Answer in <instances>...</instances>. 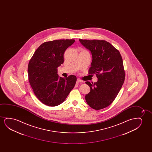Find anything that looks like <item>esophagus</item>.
Here are the masks:
<instances>
[{"instance_id":"obj_1","label":"esophagus","mask_w":152,"mask_h":152,"mask_svg":"<svg viewBox=\"0 0 152 152\" xmlns=\"http://www.w3.org/2000/svg\"><path fill=\"white\" fill-rule=\"evenodd\" d=\"M83 83V81H81V80H80V79H77V81H76V83Z\"/></svg>"}]
</instances>
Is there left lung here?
I'll use <instances>...</instances> for the list:
<instances>
[{"mask_svg":"<svg viewBox=\"0 0 152 152\" xmlns=\"http://www.w3.org/2000/svg\"><path fill=\"white\" fill-rule=\"evenodd\" d=\"M79 40L92 55L89 74H95L98 78L96 83L86 82L90 88L86 101L91 108L101 110L114 101L124 83L123 59L118 50L105 40Z\"/></svg>","mask_w":152,"mask_h":152,"instance_id":"obj_1","label":"left lung"}]
</instances>
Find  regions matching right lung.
<instances>
[{"mask_svg":"<svg viewBox=\"0 0 152 152\" xmlns=\"http://www.w3.org/2000/svg\"><path fill=\"white\" fill-rule=\"evenodd\" d=\"M75 40L45 42L36 50L28 65V80L37 98L46 105L58 106L75 86L74 75L58 77L57 69L64 62V53Z\"/></svg>","mask_w":152,"mask_h":152,"instance_id":"right-lung-1","label":"right lung"}]
</instances>
